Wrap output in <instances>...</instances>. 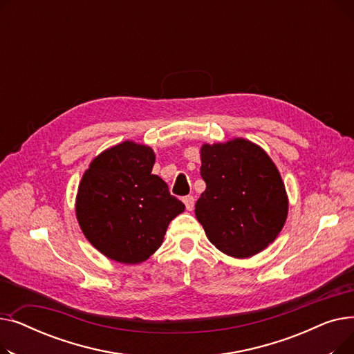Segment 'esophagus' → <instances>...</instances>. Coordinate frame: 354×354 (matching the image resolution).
<instances>
[{"label":"esophagus","instance_id":"34e87169","mask_svg":"<svg viewBox=\"0 0 354 354\" xmlns=\"http://www.w3.org/2000/svg\"><path fill=\"white\" fill-rule=\"evenodd\" d=\"M183 203H185V207H187V209L188 211H192L194 209V205H195V198L194 196H185L183 198Z\"/></svg>","mask_w":354,"mask_h":354}]
</instances>
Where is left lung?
I'll list each match as a JSON object with an SVG mask.
<instances>
[{
  "instance_id": "1",
  "label": "left lung",
  "mask_w": 354,
  "mask_h": 354,
  "mask_svg": "<svg viewBox=\"0 0 354 354\" xmlns=\"http://www.w3.org/2000/svg\"><path fill=\"white\" fill-rule=\"evenodd\" d=\"M207 188L195 215L211 243L234 258H250L272 244L288 215V196L275 163L244 138L201 146Z\"/></svg>"
}]
</instances>
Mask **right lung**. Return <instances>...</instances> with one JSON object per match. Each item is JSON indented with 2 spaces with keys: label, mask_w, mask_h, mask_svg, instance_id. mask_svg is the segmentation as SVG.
<instances>
[{
  "label": "right lung",
  "mask_w": 354,
  "mask_h": 354,
  "mask_svg": "<svg viewBox=\"0 0 354 354\" xmlns=\"http://www.w3.org/2000/svg\"><path fill=\"white\" fill-rule=\"evenodd\" d=\"M152 147L124 140L99 153L82 176L76 216L88 243L120 264H140L162 245L185 205L152 174Z\"/></svg>",
  "instance_id": "right-lung-1"
}]
</instances>
